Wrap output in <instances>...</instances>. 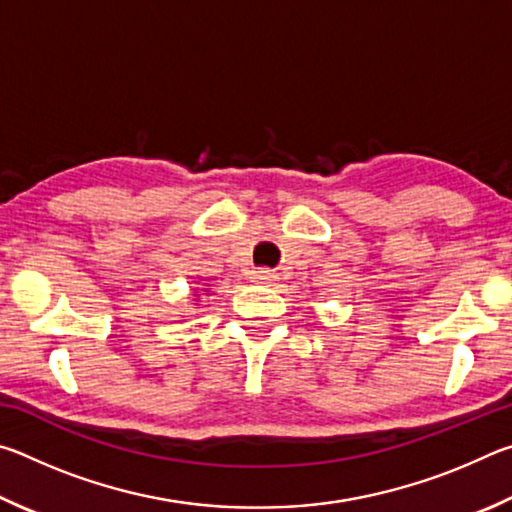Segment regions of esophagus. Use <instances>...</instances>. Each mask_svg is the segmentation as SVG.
<instances>
[{
  "label": "esophagus",
  "mask_w": 512,
  "mask_h": 512,
  "mask_svg": "<svg viewBox=\"0 0 512 512\" xmlns=\"http://www.w3.org/2000/svg\"><path fill=\"white\" fill-rule=\"evenodd\" d=\"M275 273L268 271V268H257V271H253V280L257 282H266V280H273Z\"/></svg>",
  "instance_id": "34e87169"
}]
</instances>
